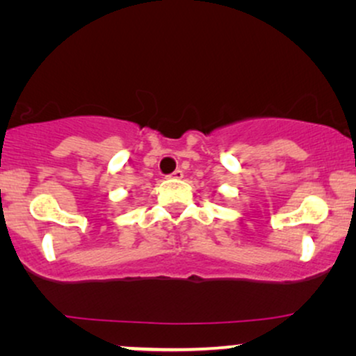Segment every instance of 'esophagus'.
Wrapping results in <instances>:
<instances>
[{"label": "esophagus", "instance_id": "34e87169", "mask_svg": "<svg viewBox=\"0 0 356 356\" xmlns=\"http://www.w3.org/2000/svg\"><path fill=\"white\" fill-rule=\"evenodd\" d=\"M170 178H175V179H181V178H183V171H181V170H177V171H173V173L170 175Z\"/></svg>", "mask_w": 356, "mask_h": 356}]
</instances>
